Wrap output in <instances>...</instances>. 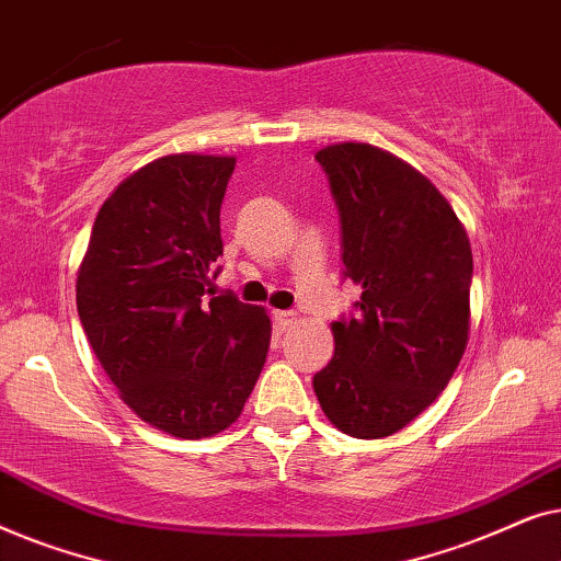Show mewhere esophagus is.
Listing matches in <instances>:
<instances>
[{"mask_svg": "<svg viewBox=\"0 0 561 561\" xmlns=\"http://www.w3.org/2000/svg\"><path fill=\"white\" fill-rule=\"evenodd\" d=\"M296 313L294 311H273V321L275 327H278V332H286V329L294 324Z\"/></svg>", "mask_w": 561, "mask_h": 561, "instance_id": "obj_1", "label": "esophagus"}]
</instances>
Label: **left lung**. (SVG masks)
<instances>
[{"instance_id":"1","label":"left lung","mask_w":561,"mask_h":561,"mask_svg":"<svg viewBox=\"0 0 561 561\" xmlns=\"http://www.w3.org/2000/svg\"><path fill=\"white\" fill-rule=\"evenodd\" d=\"M317 160L340 211L342 275L363 296L332 324L313 393L340 432L380 439L428 409L465 355L470 240L434 183L390 152L344 142Z\"/></svg>"}]
</instances>
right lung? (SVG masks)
<instances>
[{
	"label": "right lung",
	"mask_w": 561,
	"mask_h": 561,
	"mask_svg": "<svg viewBox=\"0 0 561 561\" xmlns=\"http://www.w3.org/2000/svg\"><path fill=\"white\" fill-rule=\"evenodd\" d=\"M234 158L165 156L114 188L76 280L91 350L122 401L181 439L237 421L271 347V319L211 280Z\"/></svg>",
	"instance_id": "1"
}]
</instances>
